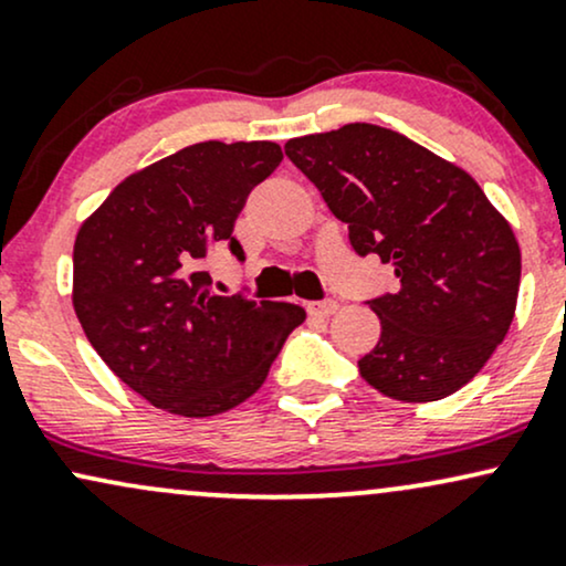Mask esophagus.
<instances>
[{
  "instance_id": "1",
  "label": "esophagus",
  "mask_w": 566,
  "mask_h": 566,
  "mask_svg": "<svg viewBox=\"0 0 566 566\" xmlns=\"http://www.w3.org/2000/svg\"><path fill=\"white\" fill-rule=\"evenodd\" d=\"M337 308H340V303H337V301H311V303H305V311H308V316H322V319L333 316Z\"/></svg>"
}]
</instances>
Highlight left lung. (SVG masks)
I'll return each instance as SVG.
<instances>
[{"mask_svg":"<svg viewBox=\"0 0 566 566\" xmlns=\"http://www.w3.org/2000/svg\"><path fill=\"white\" fill-rule=\"evenodd\" d=\"M284 151L348 226L354 250L399 276L394 295L369 301L380 340L359 359L361 378L399 401L463 388L516 314L522 250L509 220L463 167L394 129L356 122Z\"/></svg>","mask_w":566,"mask_h":566,"instance_id":"obj_1","label":"left lung"}]
</instances>
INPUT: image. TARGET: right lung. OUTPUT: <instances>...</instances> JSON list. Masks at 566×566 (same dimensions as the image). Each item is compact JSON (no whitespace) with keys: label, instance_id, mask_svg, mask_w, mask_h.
Returning <instances> with one entry per match:
<instances>
[{"label":"right lung","instance_id":"right-lung-1","mask_svg":"<svg viewBox=\"0 0 566 566\" xmlns=\"http://www.w3.org/2000/svg\"><path fill=\"white\" fill-rule=\"evenodd\" d=\"M282 161L271 140H205L127 175L76 231L71 303L108 369L148 405L210 418L258 388L305 311L220 297L201 261Z\"/></svg>","mask_w":566,"mask_h":566}]
</instances>
